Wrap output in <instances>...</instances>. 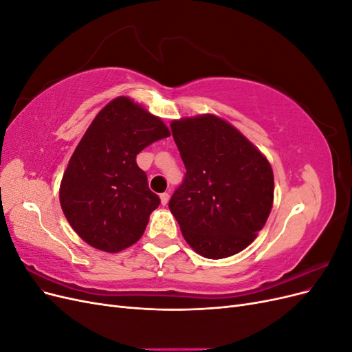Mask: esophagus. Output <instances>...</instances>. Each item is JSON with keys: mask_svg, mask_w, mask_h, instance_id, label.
<instances>
[{"mask_svg": "<svg viewBox=\"0 0 352 352\" xmlns=\"http://www.w3.org/2000/svg\"><path fill=\"white\" fill-rule=\"evenodd\" d=\"M168 199H170V195L167 192H163L162 195H160V201H162V206H166L167 202H168Z\"/></svg>", "mask_w": 352, "mask_h": 352, "instance_id": "1", "label": "esophagus"}]
</instances>
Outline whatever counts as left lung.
<instances>
[{
  "label": "left lung",
  "instance_id": "obj_1",
  "mask_svg": "<svg viewBox=\"0 0 352 352\" xmlns=\"http://www.w3.org/2000/svg\"><path fill=\"white\" fill-rule=\"evenodd\" d=\"M186 173L168 208L189 247L220 260L257 238L273 207V170L235 126L214 114L170 123Z\"/></svg>",
  "mask_w": 352,
  "mask_h": 352
}]
</instances>
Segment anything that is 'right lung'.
<instances>
[{"instance_id":"add662e5","label":"right lung","mask_w":352,"mask_h":352,"mask_svg":"<svg viewBox=\"0 0 352 352\" xmlns=\"http://www.w3.org/2000/svg\"><path fill=\"white\" fill-rule=\"evenodd\" d=\"M170 136L160 117L127 97L95 116L60 184V204L73 230L91 247L119 252L140 241L160 198L148 188L136 155Z\"/></svg>"}]
</instances>
